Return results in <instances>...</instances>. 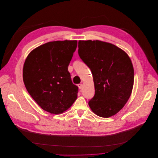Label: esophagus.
Segmentation results:
<instances>
[{"label":"esophagus","mask_w":158,"mask_h":158,"mask_svg":"<svg viewBox=\"0 0 158 158\" xmlns=\"http://www.w3.org/2000/svg\"><path fill=\"white\" fill-rule=\"evenodd\" d=\"M78 88H79L80 89H81L82 88V87H83V84H80L78 85Z\"/></svg>","instance_id":"34e87169"}]
</instances>
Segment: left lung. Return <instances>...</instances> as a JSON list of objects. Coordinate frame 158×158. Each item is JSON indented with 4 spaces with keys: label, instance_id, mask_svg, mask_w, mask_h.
<instances>
[{
    "label": "left lung",
    "instance_id": "1",
    "mask_svg": "<svg viewBox=\"0 0 158 158\" xmlns=\"http://www.w3.org/2000/svg\"><path fill=\"white\" fill-rule=\"evenodd\" d=\"M78 55L91 71L95 94L89 106L96 115L109 118L121 110L131 96L134 68L126 52L108 42L80 40Z\"/></svg>",
    "mask_w": 158,
    "mask_h": 158
}]
</instances>
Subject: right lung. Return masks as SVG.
<instances>
[{
  "label": "right lung",
  "mask_w": 158,
  "mask_h": 158,
  "mask_svg": "<svg viewBox=\"0 0 158 158\" xmlns=\"http://www.w3.org/2000/svg\"><path fill=\"white\" fill-rule=\"evenodd\" d=\"M77 40L53 41L35 48L23 67L27 91L37 104L51 114H61L77 98L78 87L67 71Z\"/></svg>",
  "instance_id": "obj_1"
}]
</instances>
